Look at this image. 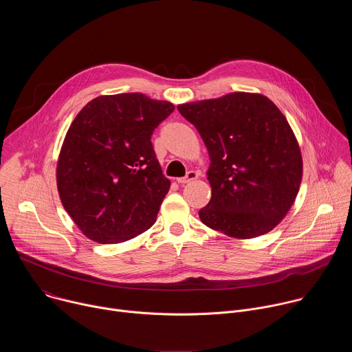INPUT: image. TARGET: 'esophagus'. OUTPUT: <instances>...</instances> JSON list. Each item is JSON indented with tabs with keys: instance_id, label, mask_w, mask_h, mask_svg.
Wrapping results in <instances>:
<instances>
[{
	"instance_id": "esophagus-1",
	"label": "esophagus",
	"mask_w": 352,
	"mask_h": 352,
	"mask_svg": "<svg viewBox=\"0 0 352 352\" xmlns=\"http://www.w3.org/2000/svg\"><path fill=\"white\" fill-rule=\"evenodd\" d=\"M197 177H199V174H197L196 171H189L185 177L178 178V179H177V182H178V184H181V185H184V184H188V182H192V181L197 179Z\"/></svg>"
}]
</instances>
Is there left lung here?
Masks as SVG:
<instances>
[{"label": "left lung", "mask_w": 352, "mask_h": 352, "mask_svg": "<svg viewBox=\"0 0 352 352\" xmlns=\"http://www.w3.org/2000/svg\"><path fill=\"white\" fill-rule=\"evenodd\" d=\"M210 157L212 199L202 223L231 238L272 231L295 202L302 179L298 140L278 107L263 94L235 91L178 106Z\"/></svg>", "instance_id": "left-lung-1"}]
</instances>
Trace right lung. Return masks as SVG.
<instances>
[{
	"instance_id": "add662e5",
	"label": "right lung",
	"mask_w": 352,
	"mask_h": 352,
	"mask_svg": "<svg viewBox=\"0 0 352 352\" xmlns=\"http://www.w3.org/2000/svg\"><path fill=\"white\" fill-rule=\"evenodd\" d=\"M174 104L143 93L98 96L72 121L57 163L61 204L100 243L124 242L156 223L170 179L150 138Z\"/></svg>"
}]
</instances>
